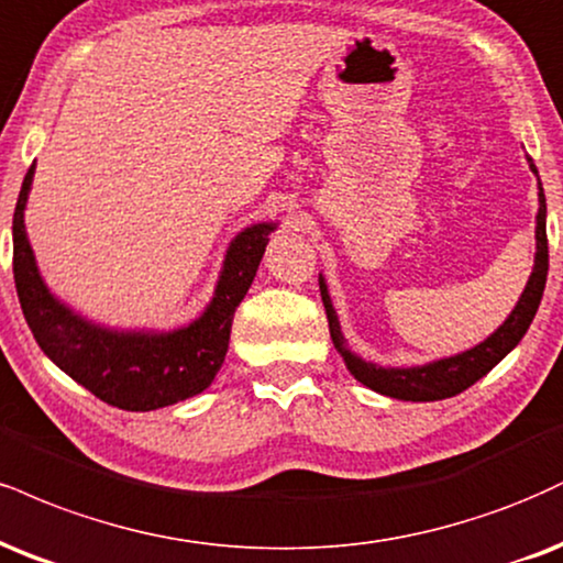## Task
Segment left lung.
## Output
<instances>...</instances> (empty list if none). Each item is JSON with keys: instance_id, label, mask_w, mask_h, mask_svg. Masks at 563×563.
I'll use <instances>...</instances> for the list:
<instances>
[{"instance_id": "obj_1", "label": "left lung", "mask_w": 563, "mask_h": 563, "mask_svg": "<svg viewBox=\"0 0 563 563\" xmlns=\"http://www.w3.org/2000/svg\"><path fill=\"white\" fill-rule=\"evenodd\" d=\"M530 162V170L538 175V167ZM538 217H534V267L530 280H527L525 290H521L517 307L511 309V314L506 317V322L500 324L493 335H487L483 343H477L475 349H466L456 356L435 358V362L419 364V367H383V364L367 362V358L356 356L349 349L346 338L341 333V322L330 301L328 283L320 275V294L324 311H328V324H330V338H333L338 354L343 356L351 375L358 383L367 385L369 390L383 393V396L398 398V401H443V398L456 396L475 385L479 377H485L496 364L504 358L509 351L517 349V343L525 338L527 328L534 320V311L540 307L545 290V277H548V235H545V194L543 183L538 178Z\"/></svg>"}]
</instances>
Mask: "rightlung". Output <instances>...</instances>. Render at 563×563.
Returning a JSON list of instances; mask_svg holds the SVG:
<instances>
[{"label":"right lung","instance_id":"add662e5","mask_svg":"<svg viewBox=\"0 0 563 563\" xmlns=\"http://www.w3.org/2000/svg\"><path fill=\"white\" fill-rule=\"evenodd\" d=\"M36 165L25 173L12 214V273L33 338L65 375L104 404L152 411L199 396L228 354L239 303L252 288L277 222H256L230 241L212 301L178 330H110L73 311L46 288L25 233V205Z\"/></svg>","mask_w":563,"mask_h":563}]
</instances>
